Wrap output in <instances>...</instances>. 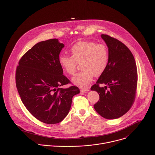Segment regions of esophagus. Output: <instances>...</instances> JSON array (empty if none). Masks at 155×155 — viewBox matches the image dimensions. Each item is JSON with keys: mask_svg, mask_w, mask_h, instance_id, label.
Masks as SVG:
<instances>
[{"mask_svg": "<svg viewBox=\"0 0 155 155\" xmlns=\"http://www.w3.org/2000/svg\"><path fill=\"white\" fill-rule=\"evenodd\" d=\"M80 91H81V92L86 93H87L88 91H90V88H86V89H85V88H81Z\"/></svg>", "mask_w": 155, "mask_h": 155, "instance_id": "obj_1", "label": "esophagus"}]
</instances>
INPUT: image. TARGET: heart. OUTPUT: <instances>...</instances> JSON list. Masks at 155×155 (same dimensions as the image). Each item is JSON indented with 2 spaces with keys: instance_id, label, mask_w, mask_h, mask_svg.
<instances>
[{
  "instance_id": "b5f03b06",
  "label": "heart",
  "mask_w": 155,
  "mask_h": 155,
  "mask_svg": "<svg viewBox=\"0 0 155 155\" xmlns=\"http://www.w3.org/2000/svg\"><path fill=\"white\" fill-rule=\"evenodd\" d=\"M71 56L62 55L59 63L66 73L74 75L78 63L83 70L73 78V83L80 87H85L90 83L94 75H100L105 70L109 58L107 47L103 43L92 41H81L71 47Z\"/></svg>"
}]
</instances>
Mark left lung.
I'll return each instance as SVG.
<instances>
[{
	"instance_id": "8db88e82",
	"label": "left lung",
	"mask_w": 155,
	"mask_h": 155,
	"mask_svg": "<svg viewBox=\"0 0 155 155\" xmlns=\"http://www.w3.org/2000/svg\"><path fill=\"white\" fill-rule=\"evenodd\" d=\"M101 37L108 48L109 58L105 70L91 90L99 95L94 105L96 111L104 118L113 120L127 113L134 104L137 70L133 54L124 43L106 34ZM101 84L106 86L101 87Z\"/></svg>"
}]
</instances>
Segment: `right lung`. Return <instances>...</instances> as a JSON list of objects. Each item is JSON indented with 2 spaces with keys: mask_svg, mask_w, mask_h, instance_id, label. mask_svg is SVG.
<instances>
[{
  "mask_svg": "<svg viewBox=\"0 0 155 155\" xmlns=\"http://www.w3.org/2000/svg\"><path fill=\"white\" fill-rule=\"evenodd\" d=\"M64 47L56 38L38 42L21 57L16 70V85L22 102L36 119L46 124L62 121L71 109L73 96L80 93L75 86L60 87L71 83L59 63Z\"/></svg>",
  "mask_w": 155,
  "mask_h": 155,
  "instance_id": "obj_1",
  "label": "right lung"
}]
</instances>
